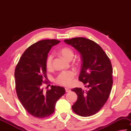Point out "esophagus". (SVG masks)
Instances as JSON below:
<instances>
[{"mask_svg":"<svg viewBox=\"0 0 131 131\" xmlns=\"http://www.w3.org/2000/svg\"><path fill=\"white\" fill-rule=\"evenodd\" d=\"M65 89H66V92H70L71 91V90L69 88H66Z\"/></svg>","mask_w":131,"mask_h":131,"instance_id":"esophagus-1","label":"esophagus"}]
</instances>
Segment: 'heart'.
Masks as SVG:
<instances>
[{
    "instance_id": "heart-1",
    "label": "heart",
    "mask_w": 131,
    "mask_h": 131,
    "mask_svg": "<svg viewBox=\"0 0 131 131\" xmlns=\"http://www.w3.org/2000/svg\"><path fill=\"white\" fill-rule=\"evenodd\" d=\"M59 53L64 59L67 60L72 59L74 56L73 51L67 47H64L61 49ZM53 59V54H49L46 58L45 64L46 67L48 69H50L52 67ZM75 76V73L73 71H63L58 74L56 78H55V81L57 83L60 85L64 86H69L72 84V80Z\"/></svg>"
}]
</instances>
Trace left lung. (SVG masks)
I'll list each match as a JSON object with an SVG mask.
<instances>
[{"mask_svg":"<svg viewBox=\"0 0 131 131\" xmlns=\"http://www.w3.org/2000/svg\"><path fill=\"white\" fill-rule=\"evenodd\" d=\"M64 42L81 54L82 64L79 80L88 88L85 91L81 88L71 90L78 96L72 110L80 116H91L100 110L110 96L113 82L111 61L103 49L93 40L78 37L65 39Z\"/></svg>","mask_w":131,"mask_h":131,"instance_id":"obj_1","label":"left lung"}]
</instances>
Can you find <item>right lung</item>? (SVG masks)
Returning a JSON list of instances; mask_svg holds the SVG:
<instances>
[{
  "instance_id": "right-lung-1",
  "label": "right lung",
  "mask_w": 131,
  "mask_h": 131,
  "mask_svg": "<svg viewBox=\"0 0 131 131\" xmlns=\"http://www.w3.org/2000/svg\"><path fill=\"white\" fill-rule=\"evenodd\" d=\"M60 42L56 39H45L35 43L21 56L15 69V83L18 99L30 114L39 118L54 113L56 103L66 93L59 86H51L43 92V83L47 78L46 59L51 47Z\"/></svg>"
}]
</instances>
